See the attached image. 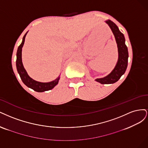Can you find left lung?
I'll list each match as a JSON object with an SVG mask.
<instances>
[{
	"label": "left lung",
	"instance_id": "obj_1",
	"mask_svg": "<svg viewBox=\"0 0 148 148\" xmlns=\"http://www.w3.org/2000/svg\"><path fill=\"white\" fill-rule=\"evenodd\" d=\"M105 23L111 28L115 37L118 49V60L115 68L108 75L103 78L96 79L95 80L101 84H111L116 82L125 73L128 65V52L125 45V39L123 34L119 31L117 26L111 20H106Z\"/></svg>",
	"mask_w": 148,
	"mask_h": 148
}]
</instances>
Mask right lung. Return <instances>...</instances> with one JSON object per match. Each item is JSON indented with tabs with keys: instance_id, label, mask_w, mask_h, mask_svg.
Returning a JSON list of instances; mask_svg holds the SVG:
<instances>
[{
	"instance_id": "obj_1",
	"label": "right lung",
	"mask_w": 148,
	"mask_h": 148,
	"mask_svg": "<svg viewBox=\"0 0 148 148\" xmlns=\"http://www.w3.org/2000/svg\"><path fill=\"white\" fill-rule=\"evenodd\" d=\"M28 31L26 33L23 38V40L20 45L18 47L17 52H16V66L17 71L20 75L21 79L22 80L23 82L25 84L27 87H29L34 91L37 92H43L45 91H48V90H51L56 85L58 84L59 80L60 77H57L55 80L51 81L49 82H38L34 79H32L29 77V75L27 74L26 69H25L23 64L22 62V48L25 43V37Z\"/></svg>"
}]
</instances>
